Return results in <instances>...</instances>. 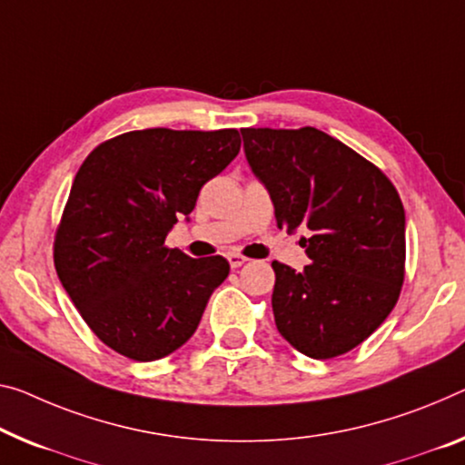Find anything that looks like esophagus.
<instances>
[{
  "instance_id": "34e87169",
  "label": "esophagus",
  "mask_w": 465,
  "mask_h": 465,
  "mask_svg": "<svg viewBox=\"0 0 465 465\" xmlns=\"http://www.w3.org/2000/svg\"><path fill=\"white\" fill-rule=\"evenodd\" d=\"M245 262H247V257L241 255V253L228 255V263H231V268H241Z\"/></svg>"
}]
</instances>
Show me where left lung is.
<instances>
[{
    "label": "left lung",
    "mask_w": 465,
    "mask_h": 465,
    "mask_svg": "<svg viewBox=\"0 0 465 465\" xmlns=\"http://www.w3.org/2000/svg\"><path fill=\"white\" fill-rule=\"evenodd\" d=\"M247 162L272 197L278 228H307L312 263L272 262L278 332L297 351H351L395 307L405 281V212L395 184L313 126L241 128Z\"/></svg>",
    "instance_id": "obj_1"
}]
</instances>
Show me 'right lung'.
Instances as JSON below:
<instances>
[{
    "label": "right lung",
    "mask_w": 465,
    "mask_h": 465,
    "mask_svg": "<svg viewBox=\"0 0 465 465\" xmlns=\"http://www.w3.org/2000/svg\"><path fill=\"white\" fill-rule=\"evenodd\" d=\"M239 149L237 128H145L99 143L84 158L55 228L54 263L104 345L153 361L193 337L231 266L223 255L168 247L166 234Z\"/></svg>",
    "instance_id": "add662e5"
}]
</instances>
